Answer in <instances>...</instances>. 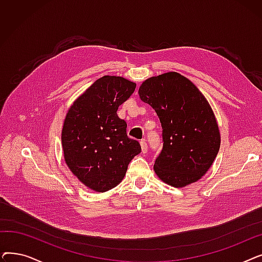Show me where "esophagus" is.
I'll return each instance as SVG.
<instances>
[{"mask_svg": "<svg viewBox=\"0 0 262 262\" xmlns=\"http://www.w3.org/2000/svg\"><path fill=\"white\" fill-rule=\"evenodd\" d=\"M140 145H141V150H142V153H143V154L147 153V143L145 142V140H144V139L140 141Z\"/></svg>", "mask_w": 262, "mask_h": 262, "instance_id": "esophagus-1", "label": "esophagus"}]
</instances>
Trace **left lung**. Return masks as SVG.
<instances>
[{
    "instance_id": "left-lung-1",
    "label": "left lung",
    "mask_w": 262,
    "mask_h": 262,
    "mask_svg": "<svg viewBox=\"0 0 262 262\" xmlns=\"http://www.w3.org/2000/svg\"><path fill=\"white\" fill-rule=\"evenodd\" d=\"M138 93L161 123L163 146L154 164L157 176L176 188L201 180L221 144L208 101L193 82L177 72L147 78Z\"/></svg>"
}]
</instances>
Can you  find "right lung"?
<instances>
[{
    "instance_id": "add662e5",
    "label": "right lung",
    "mask_w": 262,
    "mask_h": 262,
    "mask_svg": "<svg viewBox=\"0 0 262 262\" xmlns=\"http://www.w3.org/2000/svg\"><path fill=\"white\" fill-rule=\"evenodd\" d=\"M136 84L121 76L105 75L69 108L61 132L69 169L96 192L118 186L128 163L141 152L140 143L126 134V122L117 110L134 93Z\"/></svg>"
}]
</instances>
